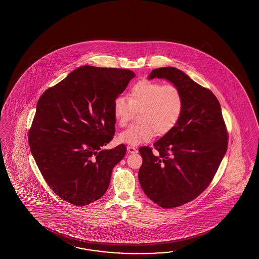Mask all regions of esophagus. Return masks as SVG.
Returning <instances> with one entry per match:
<instances>
[{
  "label": "esophagus",
  "mask_w": 259,
  "mask_h": 259,
  "mask_svg": "<svg viewBox=\"0 0 259 259\" xmlns=\"http://www.w3.org/2000/svg\"><path fill=\"white\" fill-rule=\"evenodd\" d=\"M127 151L128 153L133 154V153H137V148H135V147H133V146H127Z\"/></svg>",
  "instance_id": "obj_1"
}]
</instances>
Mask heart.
<instances>
[{"instance_id":"heart-1","label":"heart","mask_w":259,"mask_h":259,"mask_svg":"<svg viewBox=\"0 0 259 259\" xmlns=\"http://www.w3.org/2000/svg\"><path fill=\"white\" fill-rule=\"evenodd\" d=\"M184 100L174 85H162L151 80H142L133 85L128 100L117 97L114 101L113 115L120 127L131 120L134 110H141L140 124L132 125L120 132L118 141L130 145L150 142L156 132L163 135L176 126L182 115Z\"/></svg>"}]
</instances>
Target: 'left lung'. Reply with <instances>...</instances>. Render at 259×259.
Listing matches in <instances>:
<instances>
[{"label":"left lung","instance_id":"1","mask_svg":"<svg viewBox=\"0 0 259 259\" xmlns=\"http://www.w3.org/2000/svg\"><path fill=\"white\" fill-rule=\"evenodd\" d=\"M165 78L184 100L175 127L154 143L139 149L143 165L138 173L144 193L163 208L191 202L208 187L228 148V132L220 102L208 89L176 67L154 69L149 79Z\"/></svg>","mask_w":259,"mask_h":259}]
</instances>
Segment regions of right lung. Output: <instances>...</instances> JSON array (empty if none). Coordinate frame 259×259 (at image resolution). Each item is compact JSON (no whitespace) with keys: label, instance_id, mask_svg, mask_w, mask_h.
I'll return each instance as SVG.
<instances>
[{"label":"right lung","instance_id":"1","mask_svg":"<svg viewBox=\"0 0 259 259\" xmlns=\"http://www.w3.org/2000/svg\"><path fill=\"white\" fill-rule=\"evenodd\" d=\"M134 77L127 69L80 66L38 101L29 147L45 182L66 202L87 205L107 191L127 149L102 147L115 134L114 101Z\"/></svg>","mask_w":259,"mask_h":259}]
</instances>
